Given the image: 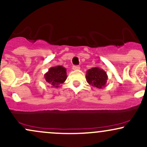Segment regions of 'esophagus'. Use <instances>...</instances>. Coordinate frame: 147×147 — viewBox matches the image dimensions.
Listing matches in <instances>:
<instances>
[{"mask_svg": "<svg viewBox=\"0 0 147 147\" xmlns=\"http://www.w3.org/2000/svg\"><path fill=\"white\" fill-rule=\"evenodd\" d=\"M72 69H73L74 70H77L80 69V67H79V65H75V66L72 67Z\"/></svg>", "mask_w": 147, "mask_h": 147, "instance_id": "34e87169", "label": "esophagus"}]
</instances>
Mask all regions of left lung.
Listing matches in <instances>:
<instances>
[{
	"instance_id": "8db88e82",
	"label": "left lung",
	"mask_w": 147,
	"mask_h": 147,
	"mask_svg": "<svg viewBox=\"0 0 147 147\" xmlns=\"http://www.w3.org/2000/svg\"><path fill=\"white\" fill-rule=\"evenodd\" d=\"M86 78L90 86L97 88H102L106 86L108 75L103 69L95 67L87 70Z\"/></svg>"
}]
</instances>
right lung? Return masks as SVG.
Masks as SVG:
<instances>
[{
  "label": "right lung",
  "mask_w": 147,
  "mask_h": 147,
  "mask_svg": "<svg viewBox=\"0 0 147 147\" xmlns=\"http://www.w3.org/2000/svg\"><path fill=\"white\" fill-rule=\"evenodd\" d=\"M45 81L52 87L58 88L67 79L66 69L61 65L51 67L44 75Z\"/></svg>",
  "instance_id": "1"
}]
</instances>
